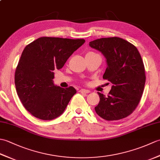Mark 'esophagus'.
Instances as JSON below:
<instances>
[{
	"label": "esophagus",
	"instance_id": "34e87169",
	"mask_svg": "<svg viewBox=\"0 0 160 160\" xmlns=\"http://www.w3.org/2000/svg\"><path fill=\"white\" fill-rule=\"evenodd\" d=\"M80 93H89L91 92V91H90L89 90H88V89H81L80 90Z\"/></svg>",
	"mask_w": 160,
	"mask_h": 160
}]
</instances>
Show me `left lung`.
<instances>
[{
    "label": "left lung",
    "mask_w": 160,
    "mask_h": 160,
    "mask_svg": "<svg viewBox=\"0 0 160 160\" xmlns=\"http://www.w3.org/2000/svg\"><path fill=\"white\" fill-rule=\"evenodd\" d=\"M89 45L105 57L107 67L103 78L113 84L108 96L98 93L100 102L95 111L108 121L128 116L140 102L146 82L144 63L138 49L118 37L97 39Z\"/></svg>",
    "instance_id": "1"
}]
</instances>
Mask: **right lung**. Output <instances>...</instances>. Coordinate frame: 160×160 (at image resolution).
<instances>
[{"label":"right lung","instance_id":"add662e5","mask_svg":"<svg viewBox=\"0 0 160 160\" xmlns=\"http://www.w3.org/2000/svg\"><path fill=\"white\" fill-rule=\"evenodd\" d=\"M84 39L41 37L25 47L15 71V86L22 105L33 116L52 120L63 113L76 93L53 83V71L62 69Z\"/></svg>","mask_w":160,"mask_h":160}]
</instances>
